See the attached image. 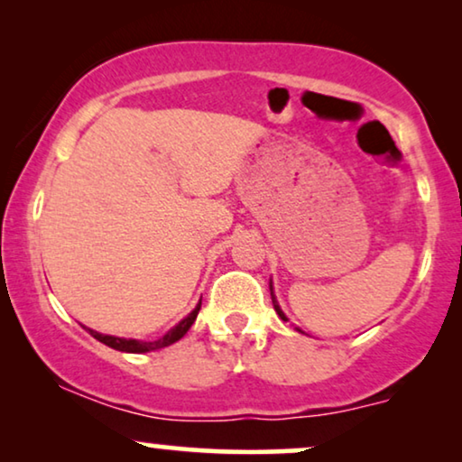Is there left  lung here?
Listing matches in <instances>:
<instances>
[{
  "mask_svg": "<svg viewBox=\"0 0 462 462\" xmlns=\"http://www.w3.org/2000/svg\"><path fill=\"white\" fill-rule=\"evenodd\" d=\"M271 299H273V307H275L277 315H280V318H282L283 321H288V318H286V315H283V311H282V309H280V305H277V300H275V294H273V288H271Z\"/></svg>",
  "mask_w": 462,
  "mask_h": 462,
  "instance_id": "8db88e82",
  "label": "left lung"
}]
</instances>
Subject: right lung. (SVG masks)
Listing matches in <instances>:
<instances>
[{"label": "right lung", "mask_w": 462, "mask_h": 462, "mask_svg": "<svg viewBox=\"0 0 462 462\" xmlns=\"http://www.w3.org/2000/svg\"><path fill=\"white\" fill-rule=\"evenodd\" d=\"M199 309H201V302H198V307H195L193 311L189 313L185 319L179 321V324H176V326L172 328V330H170V332L166 334V337H162V338H157V340H151V343H147V340H134V338L109 337V334H100V332H97V330H90V328H86V330L90 332L94 338L100 340V343H105L106 346H111V349H116V351H125V353H147V351L163 349V346L172 345V343H176V340H180L182 337H185L189 328L193 326L195 318H198Z\"/></svg>", "instance_id": "obj_1"}]
</instances>
